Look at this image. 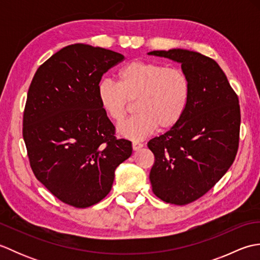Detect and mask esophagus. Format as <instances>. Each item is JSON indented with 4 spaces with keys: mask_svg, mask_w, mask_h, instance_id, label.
<instances>
[{
    "mask_svg": "<svg viewBox=\"0 0 260 260\" xmlns=\"http://www.w3.org/2000/svg\"><path fill=\"white\" fill-rule=\"evenodd\" d=\"M132 146H133V150L134 151H139L144 145H143L142 143H140V142H133V144H132Z\"/></svg>",
    "mask_w": 260,
    "mask_h": 260,
    "instance_id": "esophagus-1",
    "label": "esophagus"
}]
</instances>
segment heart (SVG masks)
Masks as SVG:
<instances>
[{"label":"heart","mask_w":260,"mask_h":260,"mask_svg":"<svg viewBox=\"0 0 260 260\" xmlns=\"http://www.w3.org/2000/svg\"><path fill=\"white\" fill-rule=\"evenodd\" d=\"M191 85L183 70L155 61L134 60L118 71V84L102 79L97 99L103 112L115 124H121L136 102L139 113L118 128V134L143 140L157 128L169 131L178 125L187 109Z\"/></svg>","instance_id":"b5f03b06"}]
</instances>
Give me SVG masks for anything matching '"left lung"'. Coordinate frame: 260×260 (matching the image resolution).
<instances>
[{
    "instance_id": "1",
    "label": "left lung",
    "mask_w": 260,
    "mask_h": 260,
    "mask_svg": "<svg viewBox=\"0 0 260 260\" xmlns=\"http://www.w3.org/2000/svg\"><path fill=\"white\" fill-rule=\"evenodd\" d=\"M148 54L181 63L190 80L183 118L147 143L155 156L150 172L154 194L183 206L206 194L234 163L239 145L238 96L211 58L184 49Z\"/></svg>"
}]
</instances>
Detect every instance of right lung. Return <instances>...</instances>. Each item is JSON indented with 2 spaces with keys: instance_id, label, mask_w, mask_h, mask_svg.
Instances as JSON below:
<instances>
[{
  "instance_id": "right-lung-1",
  "label": "right lung",
  "mask_w": 260,
  "mask_h": 260,
  "mask_svg": "<svg viewBox=\"0 0 260 260\" xmlns=\"http://www.w3.org/2000/svg\"><path fill=\"white\" fill-rule=\"evenodd\" d=\"M124 56L76 43L38 68L27 91L23 139L36 178L75 208L98 203L112 190L115 170L132 155V143L97 99V85Z\"/></svg>"
}]
</instances>
